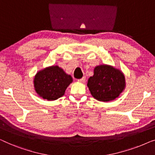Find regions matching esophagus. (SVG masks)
Listing matches in <instances>:
<instances>
[{"label":"esophagus","instance_id":"obj_1","mask_svg":"<svg viewBox=\"0 0 155 155\" xmlns=\"http://www.w3.org/2000/svg\"><path fill=\"white\" fill-rule=\"evenodd\" d=\"M85 80H86V77H83L81 78H80V79H78V81L81 83H84L85 81Z\"/></svg>","mask_w":155,"mask_h":155}]
</instances>
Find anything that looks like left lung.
Returning <instances> with one entry per match:
<instances>
[{
    "label": "left lung",
    "mask_w": 155,
    "mask_h": 155,
    "mask_svg": "<svg viewBox=\"0 0 155 155\" xmlns=\"http://www.w3.org/2000/svg\"><path fill=\"white\" fill-rule=\"evenodd\" d=\"M91 95L99 101L116 99L125 88V78L120 70L109 65H100L94 69V74L88 84Z\"/></svg>",
    "instance_id": "obj_1"
}]
</instances>
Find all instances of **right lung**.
<instances>
[{"label":"right lung","instance_id":"1","mask_svg":"<svg viewBox=\"0 0 155 155\" xmlns=\"http://www.w3.org/2000/svg\"><path fill=\"white\" fill-rule=\"evenodd\" d=\"M34 88L43 99L55 100L64 94L72 78L58 66L47 67L38 71L34 77Z\"/></svg>","mask_w":155,"mask_h":155}]
</instances>
